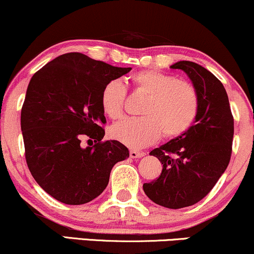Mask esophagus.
I'll return each instance as SVG.
<instances>
[{"label": "esophagus", "mask_w": 254, "mask_h": 254, "mask_svg": "<svg viewBox=\"0 0 254 254\" xmlns=\"http://www.w3.org/2000/svg\"><path fill=\"white\" fill-rule=\"evenodd\" d=\"M144 152L143 151H136V150H131L130 151V157L131 158H140L144 156Z\"/></svg>", "instance_id": "34e87169"}]
</instances>
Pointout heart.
<instances>
[{"mask_svg": "<svg viewBox=\"0 0 254 254\" xmlns=\"http://www.w3.org/2000/svg\"><path fill=\"white\" fill-rule=\"evenodd\" d=\"M136 92L146 96L140 118H125L111 127L112 138L131 149L155 143L161 133L176 137L191 127L198 115V96L190 82L179 80L167 73L152 69L137 72L131 77ZM127 88L123 81L112 79L104 85L100 104L110 118L123 114Z\"/></svg>", "mask_w": 254, "mask_h": 254, "instance_id": "1", "label": "heart"}]
</instances>
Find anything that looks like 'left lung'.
I'll return each instance as SVG.
<instances>
[{
  "mask_svg": "<svg viewBox=\"0 0 254 254\" xmlns=\"http://www.w3.org/2000/svg\"><path fill=\"white\" fill-rule=\"evenodd\" d=\"M170 67L182 69L193 81L198 115L188 131L150 152L163 168L143 190L155 203L179 209L202 200L224 174L232 155L234 119L227 92L213 73L191 61Z\"/></svg>",
  "mask_w": 254,
  "mask_h": 254,
  "instance_id": "obj_1",
  "label": "left lung"
}]
</instances>
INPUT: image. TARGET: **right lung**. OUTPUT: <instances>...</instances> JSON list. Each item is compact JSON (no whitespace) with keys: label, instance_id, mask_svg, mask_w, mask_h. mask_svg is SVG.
<instances>
[{"label":"right lung","instance_id":"1","mask_svg":"<svg viewBox=\"0 0 254 254\" xmlns=\"http://www.w3.org/2000/svg\"><path fill=\"white\" fill-rule=\"evenodd\" d=\"M130 71L73 52L30 79L21 110L26 162L40 187L60 202L84 204L99 196L112 167L129 157L118 140L102 142L100 94L106 82ZM82 136L96 144L82 148Z\"/></svg>","mask_w":254,"mask_h":254}]
</instances>
